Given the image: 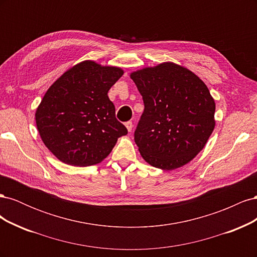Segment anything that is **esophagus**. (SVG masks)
Here are the masks:
<instances>
[{
  "instance_id": "esophagus-1",
  "label": "esophagus",
  "mask_w": 257,
  "mask_h": 257,
  "mask_svg": "<svg viewBox=\"0 0 257 257\" xmlns=\"http://www.w3.org/2000/svg\"><path fill=\"white\" fill-rule=\"evenodd\" d=\"M125 126H126V128H127L128 132H132V128H133V123L128 121V122L125 123Z\"/></svg>"
}]
</instances>
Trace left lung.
<instances>
[{
	"instance_id": "8db88e82",
	"label": "left lung",
	"mask_w": 257,
	"mask_h": 257,
	"mask_svg": "<svg viewBox=\"0 0 257 257\" xmlns=\"http://www.w3.org/2000/svg\"><path fill=\"white\" fill-rule=\"evenodd\" d=\"M145 110L135 131L143 159L173 170L204 149L215 126V103L205 82L184 66L164 62L131 73Z\"/></svg>"
}]
</instances>
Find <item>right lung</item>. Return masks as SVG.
I'll return each mask as SVG.
<instances>
[{"label":"right lung","instance_id":"right-lung-1","mask_svg":"<svg viewBox=\"0 0 257 257\" xmlns=\"http://www.w3.org/2000/svg\"><path fill=\"white\" fill-rule=\"evenodd\" d=\"M123 73L120 67L85 60L50 85L35 121L43 143L58 160L72 166L98 164L127 134L108 97Z\"/></svg>","mask_w":257,"mask_h":257}]
</instances>
